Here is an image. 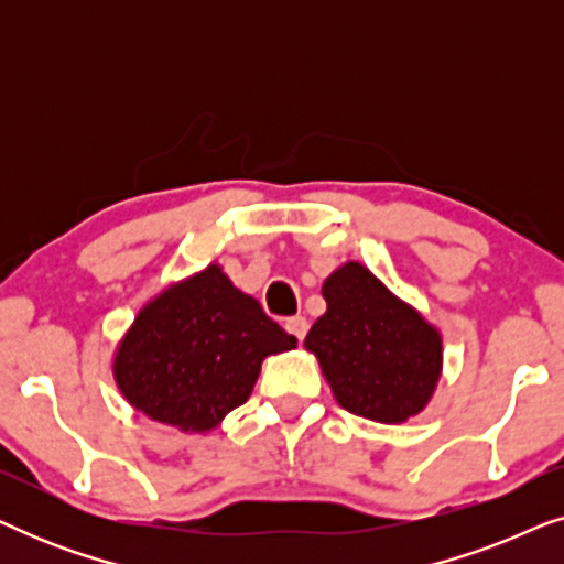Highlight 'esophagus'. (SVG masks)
<instances>
[{
  "label": "esophagus",
  "instance_id": "esophagus-1",
  "mask_svg": "<svg viewBox=\"0 0 564 564\" xmlns=\"http://www.w3.org/2000/svg\"><path fill=\"white\" fill-rule=\"evenodd\" d=\"M284 328H288V334L295 336L297 341H303L305 334H307V321L303 318V315H295V318L284 321Z\"/></svg>",
  "mask_w": 564,
  "mask_h": 564
}]
</instances>
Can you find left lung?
Segmentation results:
<instances>
[{"label":"left lung","mask_w":564,"mask_h":564,"mask_svg":"<svg viewBox=\"0 0 564 564\" xmlns=\"http://www.w3.org/2000/svg\"><path fill=\"white\" fill-rule=\"evenodd\" d=\"M326 313L305 336L338 405L377 423L419 415L442 377V334L359 261L323 282Z\"/></svg>","instance_id":"8db88e82"}]
</instances>
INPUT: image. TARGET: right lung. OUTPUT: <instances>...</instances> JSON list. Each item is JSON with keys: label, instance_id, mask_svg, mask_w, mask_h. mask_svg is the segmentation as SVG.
I'll list each match as a JSON object with an SVG mask.
<instances>
[{"label": "right lung", "instance_id": "obj_1", "mask_svg": "<svg viewBox=\"0 0 564 564\" xmlns=\"http://www.w3.org/2000/svg\"><path fill=\"white\" fill-rule=\"evenodd\" d=\"M295 344L259 300L210 264L141 307L115 351L112 375L135 411L205 434L249 400L261 361Z\"/></svg>", "mask_w": 564, "mask_h": 564}]
</instances>
